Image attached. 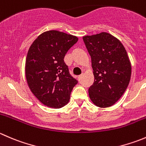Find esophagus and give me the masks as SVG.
Returning a JSON list of instances; mask_svg holds the SVG:
<instances>
[{"mask_svg":"<svg viewBox=\"0 0 146 146\" xmlns=\"http://www.w3.org/2000/svg\"><path fill=\"white\" fill-rule=\"evenodd\" d=\"M82 76H83V75H80V76H79L78 77V80L79 81H80V80H82Z\"/></svg>","mask_w":146,"mask_h":146,"instance_id":"obj_1","label":"esophagus"}]
</instances>
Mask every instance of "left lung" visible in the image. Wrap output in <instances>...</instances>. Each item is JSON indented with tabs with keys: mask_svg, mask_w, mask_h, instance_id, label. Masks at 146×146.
<instances>
[{
	"mask_svg": "<svg viewBox=\"0 0 146 146\" xmlns=\"http://www.w3.org/2000/svg\"><path fill=\"white\" fill-rule=\"evenodd\" d=\"M90 55L95 80L89 88L91 101L98 107L112 106L126 91L131 65L120 41L107 32L82 37Z\"/></svg>",
	"mask_w": 146,
	"mask_h": 146,
	"instance_id": "obj_1",
	"label": "left lung"
}]
</instances>
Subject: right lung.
I'll return each instance as SVG.
<instances>
[{
  "label": "right lung",
  "mask_w": 146,
  "mask_h": 146,
  "mask_svg": "<svg viewBox=\"0 0 146 146\" xmlns=\"http://www.w3.org/2000/svg\"><path fill=\"white\" fill-rule=\"evenodd\" d=\"M78 39L57 30L43 32L28 50L25 76L29 89L41 102L59 109L68 103L78 80L69 73L64 58Z\"/></svg>",
  "instance_id": "1"
}]
</instances>
